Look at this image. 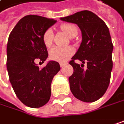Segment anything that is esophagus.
<instances>
[{
	"label": "esophagus",
	"instance_id": "1",
	"mask_svg": "<svg viewBox=\"0 0 124 124\" xmlns=\"http://www.w3.org/2000/svg\"><path fill=\"white\" fill-rule=\"evenodd\" d=\"M59 65H60V67H61L62 68L63 67H65V65H66V64H65V63H60Z\"/></svg>",
	"mask_w": 124,
	"mask_h": 124
}]
</instances>
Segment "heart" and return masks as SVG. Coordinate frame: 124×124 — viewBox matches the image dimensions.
<instances>
[{
    "mask_svg": "<svg viewBox=\"0 0 124 124\" xmlns=\"http://www.w3.org/2000/svg\"><path fill=\"white\" fill-rule=\"evenodd\" d=\"M61 30L65 33L69 37H75L78 34V29L73 24H63L61 25ZM54 39L53 30L51 29H47L43 34L42 40L43 43L46 47H50L52 45ZM73 50L70 48H58L54 47L49 51V58L58 62H65L73 55Z\"/></svg>",
    "mask_w": 124,
    "mask_h": 124,
    "instance_id": "heart-1",
    "label": "heart"
}]
</instances>
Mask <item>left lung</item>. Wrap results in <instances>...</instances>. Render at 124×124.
I'll return each mask as SVG.
<instances>
[{
    "instance_id": "1",
    "label": "left lung",
    "mask_w": 124,
    "mask_h": 124,
    "mask_svg": "<svg viewBox=\"0 0 124 124\" xmlns=\"http://www.w3.org/2000/svg\"><path fill=\"white\" fill-rule=\"evenodd\" d=\"M61 20L76 24L82 31V42L70 65L73 73L69 77L73 95L84 102H93L107 91L112 69L113 45L105 23L90 11L85 10L61 17ZM80 60V66L74 61ZM86 62L87 70L82 66Z\"/></svg>"
}]
</instances>
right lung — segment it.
I'll use <instances>...</instances> for the list:
<instances>
[{"instance_id":"obj_1","label":"right lung","mask_w":124,"mask_h":124,"mask_svg":"<svg viewBox=\"0 0 124 124\" xmlns=\"http://www.w3.org/2000/svg\"><path fill=\"white\" fill-rule=\"evenodd\" d=\"M56 22L38 15L25 16L8 37L6 68L9 81L20 101L31 108L48 102L53 78L60 70L55 61H49L41 70L35 63L37 59L44 62L48 58L42 36Z\"/></svg>"}]
</instances>
